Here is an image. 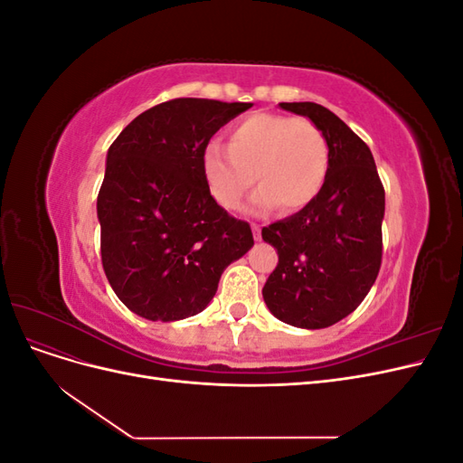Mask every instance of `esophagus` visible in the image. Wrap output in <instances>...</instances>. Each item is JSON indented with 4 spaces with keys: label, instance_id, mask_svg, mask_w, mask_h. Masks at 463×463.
Listing matches in <instances>:
<instances>
[{
    "label": "esophagus",
    "instance_id": "obj_1",
    "mask_svg": "<svg viewBox=\"0 0 463 463\" xmlns=\"http://www.w3.org/2000/svg\"><path fill=\"white\" fill-rule=\"evenodd\" d=\"M250 230H253L255 240L260 241V226H259V223H250Z\"/></svg>",
    "mask_w": 463,
    "mask_h": 463
}]
</instances>
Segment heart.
Listing matches in <instances>:
<instances>
[{
    "label": "heart",
    "mask_w": 463,
    "mask_h": 463,
    "mask_svg": "<svg viewBox=\"0 0 463 463\" xmlns=\"http://www.w3.org/2000/svg\"><path fill=\"white\" fill-rule=\"evenodd\" d=\"M204 181L216 203L237 208L253 181L260 185L247 210L298 213L315 201L328 174L326 137L311 119L250 114L228 131V150L208 145Z\"/></svg>",
    "instance_id": "heart-1"
}]
</instances>
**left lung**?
Instances as JSON below:
<instances>
[{"label": "left lung", "instance_id": "left-lung-1", "mask_svg": "<svg viewBox=\"0 0 463 463\" xmlns=\"http://www.w3.org/2000/svg\"><path fill=\"white\" fill-rule=\"evenodd\" d=\"M309 118L328 143V174L313 203L262 228L278 250L262 298L286 325L317 330L354 313L381 270L384 187L369 146L315 102H279Z\"/></svg>", "mask_w": 463, "mask_h": 463}]
</instances>
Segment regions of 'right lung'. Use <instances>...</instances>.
<instances>
[{"label": "right lung", "mask_w": 463, "mask_h": 463, "mask_svg": "<svg viewBox=\"0 0 463 463\" xmlns=\"http://www.w3.org/2000/svg\"><path fill=\"white\" fill-rule=\"evenodd\" d=\"M250 106L175 98L137 116L109 146L96 203L102 266L135 315L174 322L204 311L222 272L255 245L203 174L210 138Z\"/></svg>", "instance_id": "1"}]
</instances>
